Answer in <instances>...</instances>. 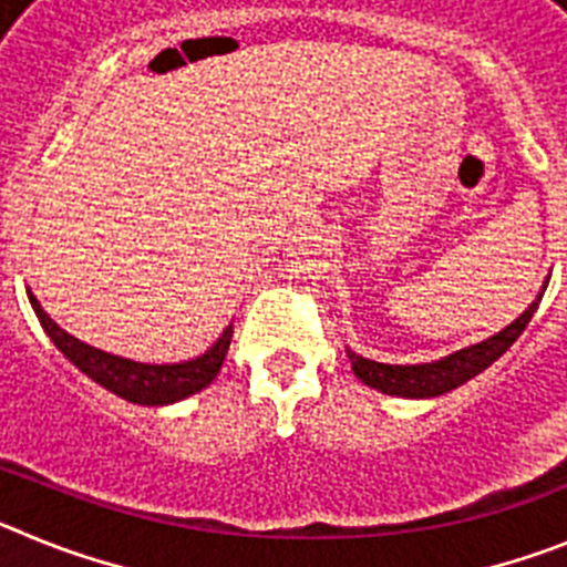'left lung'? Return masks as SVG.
Returning <instances> with one entry per match:
<instances>
[{
    "instance_id": "left-lung-1",
    "label": "left lung",
    "mask_w": 567,
    "mask_h": 567,
    "mask_svg": "<svg viewBox=\"0 0 567 567\" xmlns=\"http://www.w3.org/2000/svg\"><path fill=\"white\" fill-rule=\"evenodd\" d=\"M545 287L543 284L539 295L528 303L523 315H519L514 323H508L505 329H499L497 334L480 340L474 346H465L460 352L445 354V358L432 360V363H417V365H392V363H378V360H369L363 354L346 349L349 360H352V372L358 374V380H363L365 385H372L383 394H394V398H437V394L452 392L457 385H463L465 380L477 378L480 372H485L497 358H503L511 349V343L523 334V329L528 327V320L537 312L539 300H543Z\"/></svg>"
}]
</instances>
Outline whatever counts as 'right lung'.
Returning <instances> with one entry per match:
<instances>
[{
    "label": "right lung",
    "mask_w": 567,
    "mask_h": 567,
    "mask_svg": "<svg viewBox=\"0 0 567 567\" xmlns=\"http://www.w3.org/2000/svg\"><path fill=\"white\" fill-rule=\"evenodd\" d=\"M28 300L33 312H37L39 323H42L44 334L53 340V346L70 363L76 365L79 372L87 374L90 380H96L99 385H104L115 398L138 405H169L207 389L215 380V374L221 372L229 340H233V327H227L221 338L215 340L207 352L198 354V358L184 360V363H138V360L102 352L96 346L84 343V340L64 332L56 320L44 312L42 303H39L37 295L30 292V289Z\"/></svg>",
    "instance_id": "obj_1"
}]
</instances>
